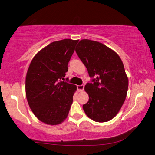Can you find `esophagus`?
Listing matches in <instances>:
<instances>
[{
    "label": "esophagus",
    "mask_w": 155,
    "mask_h": 155,
    "mask_svg": "<svg viewBox=\"0 0 155 155\" xmlns=\"http://www.w3.org/2000/svg\"><path fill=\"white\" fill-rule=\"evenodd\" d=\"M84 89V85H77V90L78 92H82V91Z\"/></svg>",
    "instance_id": "34e87169"
}]
</instances>
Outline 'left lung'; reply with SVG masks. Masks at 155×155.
<instances>
[{
	"label": "left lung",
	"mask_w": 155,
	"mask_h": 155,
	"mask_svg": "<svg viewBox=\"0 0 155 155\" xmlns=\"http://www.w3.org/2000/svg\"><path fill=\"white\" fill-rule=\"evenodd\" d=\"M77 47L76 52L92 78L85 86L89 101L83 110L93 121H108L126 98L128 78L122 61L114 50L97 41L83 39Z\"/></svg>",
	"instance_id": "1"
}]
</instances>
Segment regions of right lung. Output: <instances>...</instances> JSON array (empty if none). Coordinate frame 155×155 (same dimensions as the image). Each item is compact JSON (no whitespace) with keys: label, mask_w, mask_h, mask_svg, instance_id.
Segmentation results:
<instances>
[{"label":"right lung","mask_w":155,"mask_h":155,"mask_svg":"<svg viewBox=\"0 0 155 155\" xmlns=\"http://www.w3.org/2000/svg\"><path fill=\"white\" fill-rule=\"evenodd\" d=\"M78 40L63 39L47 45L34 56L25 78L26 97L31 111L41 121L60 124L67 118L75 85L65 79L68 65Z\"/></svg>","instance_id":"add662e5"}]
</instances>
